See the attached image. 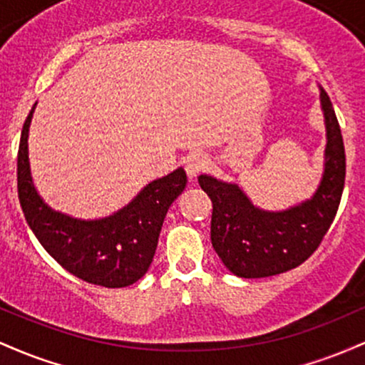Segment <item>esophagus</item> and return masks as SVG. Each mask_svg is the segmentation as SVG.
<instances>
[{
  "label": "esophagus",
  "mask_w": 365,
  "mask_h": 365,
  "mask_svg": "<svg viewBox=\"0 0 365 365\" xmlns=\"http://www.w3.org/2000/svg\"><path fill=\"white\" fill-rule=\"evenodd\" d=\"M207 161L206 158L202 156V154H190V156H187L185 159V171L188 175V178L194 180L197 175L200 173L204 168H206Z\"/></svg>",
  "instance_id": "esophagus-1"
}]
</instances>
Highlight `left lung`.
Segmentation results:
<instances>
[{
	"label": "left lung",
	"instance_id": "8db88e82",
	"mask_svg": "<svg viewBox=\"0 0 365 365\" xmlns=\"http://www.w3.org/2000/svg\"><path fill=\"white\" fill-rule=\"evenodd\" d=\"M319 87L326 128L322 175L314 194L282 211L255 206L238 183L199 175L212 200L211 242L226 269L240 278L290 271L311 255L329 230L345 185V148L333 104Z\"/></svg>",
	"mask_w": 365,
	"mask_h": 365
}]
</instances>
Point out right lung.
Masks as SVG:
<instances>
[{"mask_svg":"<svg viewBox=\"0 0 365 365\" xmlns=\"http://www.w3.org/2000/svg\"><path fill=\"white\" fill-rule=\"evenodd\" d=\"M34 103L25 120L19 145V199L27 225L41 245L68 273L92 284L121 288L148 273L163 221L173 200L187 185L185 170H173L153 180L118 211L82 220L56 211L34 185L29 159V130Z\"/></svg>","mask_w":365,"mask_h":365,"instance_id":"obj_1","label":"right lung"}]
</instances>
